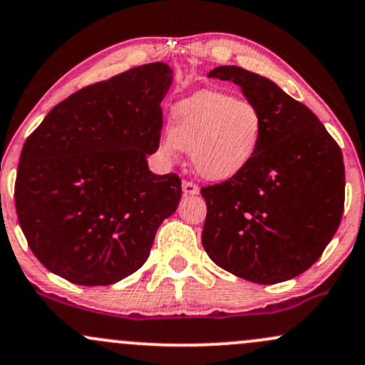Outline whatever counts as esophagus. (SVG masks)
I'll return each instance as SVG.
<instances>
[{"mask_svg":"<svg viewBox=\"0 0 365 365\" xmlns=\"http://www.w3.org/2000/svg\"><path fill=\"white\" fill-rule=\"evenodd\" d=\"M182 189H183V194H189V195L199 194V187L195 185L194 182H189V180H185V182L182 183Z\"/></svg>","mask_w":365,"mask_h":365,"instance_id":"obj_1","label":"esophagus"}]
</instances>
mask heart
I'll return each mask as SVG.
<instances>
[{
  "mask_svg": "<svg viewBox=\"0 0 365 365\" xmlns=\"http://www.w3.org/2000/svg\"><path fill=\"white\" fill-rule=\"evenodd\" d=\"M265 119L258 107L223 91H199L171 110V130L161 137L163 154L192 152L195 171L223 182L242 173L262 145Z\"/></svg>",
  "mask_w": 365,
  "mask_h": 365,
  "instance_id": "obj_1",
  "label": "heart"
}]
</instances>
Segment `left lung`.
<instances>
[{"mask_svg":"<svg viewBox=\"0 0 365 365\" xmlns=\"http://www.w3.org/2000/svg\"><path fill=\"white\" fill-rule=\"evenodd\" d=\"M210 78L241 86L262 112L265 131L242 173L201 189L204 250L251 282L293 279L317 262L341 222V149L314 112L270 79L235 66L216 67Z\"/></svg>","mask_w":365,"mask_h":365,"instance_id":"1","label":"left lung"}]
</instances>
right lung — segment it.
<instances>
[{
	"label": "right lung",
	"instance_id": "1",
	"mask_svg": "<svg viewBox=\"0 0 365 365\" xmlns=\"http://www.w3.org/2000/svg\"><path fill=\"white\" fill-rule=\"evenodd\" d=\"M171 74L154 62L81 88L24 143L14 194L20 228L36 258L69 282L109 286L137 272L176 211L180 176L147 166Z\"/></svg>",
	"mask_w": 365,
	"mask_h": 365
}]
</instances>
